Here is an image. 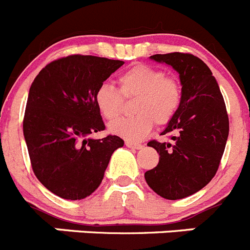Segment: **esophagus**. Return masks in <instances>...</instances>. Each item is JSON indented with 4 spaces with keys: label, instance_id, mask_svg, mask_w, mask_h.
<instances>
[{
    "label": "esophagus",
    "instance_id": "34e87169",
    "mask_svg": "<svg viewBox=\"0 0 250 250\" xmlns=\"http://www.w3.org/2000/svg\"><path fill=\"white\" fill-rule=\"evenodd\" d=\"M125 145H126V147L129 148H134V150H141V148L144 147L141 144H136V143H131V141H126L125 143Z\"/></svg>",
    "mask_w": 250,
    "mask_h": 250
}]
</instances>
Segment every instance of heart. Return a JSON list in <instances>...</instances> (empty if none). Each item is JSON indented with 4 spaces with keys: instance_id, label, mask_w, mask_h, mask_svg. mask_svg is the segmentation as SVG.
Segmentation results:
<instances>
[{
    "instance_id": "heart-1",
    "label": "heart",
    "mask_w": 250,
    "mask_h": 250,
    "mask_svg": "<svg viewBox=\"0 0 250 250\" xmlns=\"http://www.w3.org/2000/svg\"><path fill=\"white\" fill-rule=\"evenodd\" d=\"M118 83L120 91L107 83L102 84L95 91L94 100L103 118L115 120L121 112L122 97L137 98L133 105L134 117L109 125L110 132L125 140H143L152 130L153 121L157 125L170 123L180 109L182 102L180 83L173 78H167L161 69L137 64L121 73Z\"/></svg>"
}]
</instances>
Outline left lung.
<instances>
[{
	"label": "left lung",
	"instance_id": "obj_1",
	"mask_svg": "<svg viewBox=\"0 0 250 250\" xmlns=\"http://www.w3.org/2000/svg\"><path fill=\"white\" fill-rule=\"evenodd\" d=\"M150 59L172 67L180 77L182 102L161 135L173 143L150 141L160 155L145 172L150 188L166 200H181L210 182L226 148L229 120L218 83L207 64L187 53L155 54Z\"/></svg>",
	"mask_w": 250,
	"mask_h": 250
}]
</instances>
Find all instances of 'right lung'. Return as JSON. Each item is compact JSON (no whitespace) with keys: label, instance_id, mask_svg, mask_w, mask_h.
Instances as JSON below:
<instances>
[{"label":"right lung","instance_id":"right-lung-1","mask_svg":"<svg viewBox=\"0 0 250 250\" xmlns=\"http://www.w3.org/2000/svg\"><path fill=\"white\" fill-rule=\"evenodd\" d=\"M123 61L69 56L45 65L29 88L23 135L36 177L64 200H83L100 186L119 136L105 129L94 95Z\"/></svg>","mask_w":250,"mask_h":250}]
</instances>
